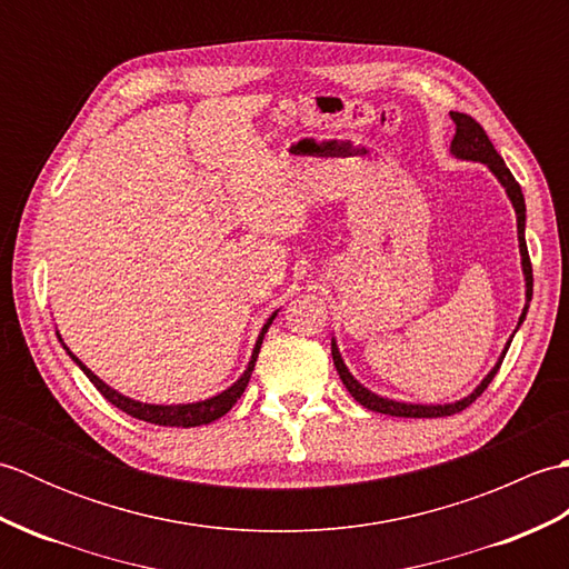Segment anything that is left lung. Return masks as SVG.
I'll return each mask as SVG.
<instances>
[{
    "instance_id": "obj_1",
    "label": "left lung",
    "mask_w": 569,
    "mask_h": 569,
    "mask_svg": "<svg viewBox=\"0 0 569 569\" xmlns=\"http://www.w3.org/2000/svg\"><path fill=\"white\" fill-rule=\"evenodd\" d=\"M450 119L455 122V139L450 143V153L455 156V159L459 161H475V163H485L489 171L497 176L499 183L503 186L506 196H509L513 210H516V224H518V251H521V269H523V278H526V306H523V312L521 318H518V325L513 335L518 332V328H521L523 320H526V312H528V306H530V298H533V266H530V257H528V247H526V200H523V192H521V186L516 183V178L511 176L509 168H506L503 159L497 153V149H493V143L489 141L487 131L481 129V124L477 122V119H471L469 114H462V112H450ZM511 335V340H513ZM511 340L506 342L503 352L499 357L497 365L491 367V371L487 373L485 379H481V383L477 386L475 391H471L469 396L459 398V401L455 403H440V406H422V403H401V401H391V398H383L379 393L369 391L367 386H361L355 377L352 371L347 369L345 359L340 355V347H337L335 337H332V361L337 367V373H340L342 383L347 386V391L352 393V398L357 403H361L369 410H377V413H386V416H396V418H445V416H455L459 413V410H465L467 406H471L477 401V398L485 393L487 386L491 383V379L497 377V371L501 367V361L506 357V352H509L511 347Z\"/></svg>"
}]
</instances>
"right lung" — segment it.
Wrapping results in <instances>:
<instances>
[{
  "mask_svg": "<svg viewBox=\"0 0 569 569\" xmlns=\"http://www.w3.org/2000/svg\"><path fill=\"white\" fill-rule=\"evenodd\" d=\"M276 316H278V310L273 312V316H271L269 320L263 322V328H261V332H259V337H257V345H253V352H251V359H249V365H247L244 373H241V377H239L232 386H229V389L220 391L217 396L204 398V401L178 403V406L141 403V401H134V398H129V396H124V393L114 391L112 386H107L100 377H94V373H92L88 367H84L76 355L70 352V349L66 347V342L60 340V335H58V332H56V335H58V340H60V345H63L66 352L70 355V359L76 361V365L82 369L84 377H88V379L92 381L94 389H98L112 406H117L119 410H124L127 416L139 418V420H147V422H153V426H166V428H196V426H208V422H212V420H217V418H222V416L227 413V410L239 401V396L244 393L247 383H249V379H251L253 365H257V357H259V349H261V342H263V335H266V330L271 328V322H273Z\"/></svg>",
  "mask_w": 569,
  "mask_h": 569,
  "instance_id": "add662e5",
  "label": "right lung"
}]
</instances>
